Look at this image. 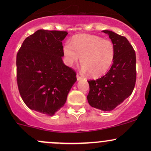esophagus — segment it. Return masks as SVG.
I'll list each match as a JSON object with an SVG mask.
<instances>
[{"instance_id":"esophagus-1","label":"esophagus","mask_w":151,"mask_h":151,"mask_svg":"<svg viewBox=\"0 0 151 151\" xmlns=\"http://www.w3.org/2000/svg\"><path fill=\"white\" fill-rule=\"evenodd\" d=\"M77 81H80V80H81V79H82V77H81V76H79V74H77Z\"/></svg>"}]
</instances>
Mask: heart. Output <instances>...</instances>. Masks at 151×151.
I'll use <instances>...</instances> for the list:
<instances>
[{"label":"heart","mask_w":151,"mask_h":151,"mask_svg":"<svg viewBox=\"0 0 151 151\" xmlns=\"http://www.w3.org/2000/svg\"><path fill=\"white\" fill-rule=\"evenodd\" d=\"M63 53L68 65L77 63L81 58V69L89 75L97 77L110 68L115 57V47L108 40L91 35H81L64 45Z\"/></svg>","instance_id":"1"}]
</instances>
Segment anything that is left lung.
I'll list each match as a JSON object with an SVG mask.
<instances>
[{
    "instance_id": "left-lung-1",
    "label": "left lung",
    "mask_w": 151,
    "mask_h": 151,
    "mask_svg": "<svg viewBox=\"0 0 151 151\" xmlns=\"http://www.w3.org/2000/svg\"><path fill=\"white\" fill-rule=\"evenodd\" d=\"M108 34L115 47L113 65L104 76L89 80L87 100L91 106L110 111L131 94L136 81V52L124 36L110 30Z\"/></svg>"
}]
</instances>
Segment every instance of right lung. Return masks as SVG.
<instances>
[{
  "label": "right lung",
  "mask_w": 151,
  "mask_h": 151,
  "mask_svg": "<svg viewBox=\"0 0 151 151\" xmlns=\"http://www.w3.org/2000/svg\"><path fill=\"white\" fill-rule=\"evenodd\" d=\"M66 31L39 30L22 42L16 57L17 84L24 103L52 116L65 105L77 74L64 64Z\"/></svg>",
  "instance_id": "obj_1"
}]
</instances>
